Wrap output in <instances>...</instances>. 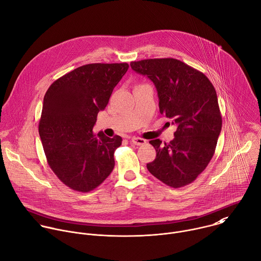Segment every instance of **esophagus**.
I'll return each mask as SVG.
<instances>
[{"label":"esophagus","mask_w":261,"mask_h":261,"mask_svg":"<svg viewBox=\"0 0 261 261\" xmlns=\"http://www.w3.org/2000/svg\"><path fill=\"white\" fill-rule=\"evenodd\" d=\"M131 143H133L135 145H143L146 143V140L143 138H140V137H132Z\"/></svg>","instance_id":"esophagus-1"}]
</instances>
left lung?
Instances as JSON below:
<instances>
[{
    "mask_svg": "<svg viewBox=\"0 0 261 261\" xmlns=\"http://www.w3.org/2000/svg\"><path fill=\"white\" fill-rule=\"evenodd\" d=\"M130 65L154 84L160 113L177 127L169 143L149 141L156 155L147 170L171 188L190 185L208 166L221 131L214 86L203 72L174 58L144 59Z\"/></svg>",
    "mask_w": 261,
    "mask_h": 261,
    "instance_id": "8db88e82",
    "label": "left lung"
}]
</instances>
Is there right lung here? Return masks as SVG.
<instances>
[{"instance_id":"obj_1","label":"right lung","mask_w":261,"mask_h":261,"mask_svg":"<svg viewBox=\"0 0 261 261\" xmlns=\"http://www.w3.org/2000/svg\"><path fill=\"white\" fill-rule=\"evenodd\" d=\"M128 63L82 65L57 79L43 101L39 134L48 164L66 187L88 193L115 167L122 137L93 133L97 115L109 103Z\"/></svg>"}]
</instances>
